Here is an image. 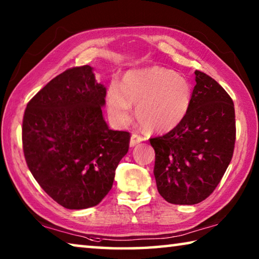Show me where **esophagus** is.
<instances>
[{
  "label": "esophagus",
  "instance_id": "34e87169",
  "mask_svg": "<svg viewBox=\"0 0 259 259\" xmlns=\"http://www.w3.org/2000/svg\"><path fill=\"white\" fill-rule=\"evenodd\" d=\"M144 140V138L142 137V136H139L137 134H133V136H131V139H130V147H134L137 145V144L142 143Z\"/></svg>",
  "mask_w": 259,
  "mask_h": 259
}]
</instances>
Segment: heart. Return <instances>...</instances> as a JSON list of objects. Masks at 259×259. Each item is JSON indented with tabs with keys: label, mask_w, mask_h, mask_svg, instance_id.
Instances as JSON below:
<instances>
[{
	"label": "heart",
	"mask_w": 259,
	"mask_h": 259,
	"mask_svg": "<svg viewBox=\"0 0 259 259\" xmlns=\"http://www.w3.org/2000/svg\"><path fill=\"white\" fill-rule=\"evenodd\" d=\"M192 89L185 77L163 67L130 71L122 84L112 82L107 91V107L117 122L129 120L131 105L144 129L164 133L177 126L186 116Z\"/></svg>",
	"instance_id": "obj_1"
}]
</instances>
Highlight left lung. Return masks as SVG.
<instances>
[{
  "instance_id": "left-lung-1",
  "label": "left lung",
  "mask_w": 259,
  "mask_h": 259,
  "mask_svg": "<svg viewBox=\"0 0 259 259\" xmlns=\"http://www.w3.org/2000/svg\"><path fill=\"white\" fill-rule=\"evenodd\" d=\"M186 116L168 134L150 139L157 191L172 204H196L217 187L233 156V100L218 82L195 71Z\"/></svg>"
}]
</instances>
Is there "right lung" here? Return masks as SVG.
I'll list each match as a JSON object with an SVG mask.
<instances>
[{
	"mask_svg": "<svg viewBox=\"0 0 259 259\" xmlns=\"http://www.w3.org/2000/svg\"><path fill=\"white\" fill-rule=\"evenodd\" d=\"M106 88L89 65L66 69L29 100L23 150L35 181L66 209L97 205L111 191L130 134L108 128Z\"/></svg>",
	"mask_w": 259,
	"mask_h": 259,
	"instance_id": "right-lung-1",
	"label": "right lung"
}]
</instances>
